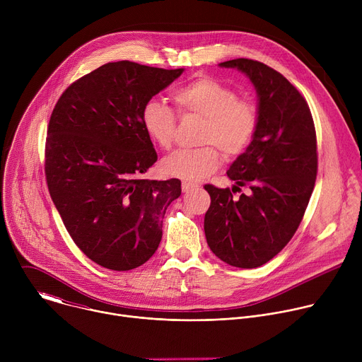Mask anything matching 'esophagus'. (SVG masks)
<instances>
[{"instance_id":"esophagus-1","label":"esophagus","mask_w":362,"mask_h":362,"mask_svg":"<svg viewBox=\"0 0 362 362\" xmlns=\"http://www.w3.org/2000/svg\"><path fill=\"white\" fill-rule=\"evenodd\" d=\"M199 185L197 183H193V182H183L182 183V190L183 192H192L194 189H197Z\"/></svg>"}]
</instances>
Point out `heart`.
Wrapping results in <instances>:
<instances>
[{
    "label": "heart",
    "mask_w": 362,
    "mask_h": 362,
    "mask_svg": "<svg viewBox=\"0 0 362 362\" xmlns=\"http://www.w3.org/2000/svg\"><path fill=\"white\" fill-rule=\"evenodd\" d=\"M182 116L204 119L197 148H180L166 156L162 172L183 180H200L214 173L221 163L219 148L226 158L240 154L257 129V110L252 103L239 100L235 90L208 76H202L177 88L173 94ZM141 123L150 140L168 150L176 137L177 117L166 103L151 98L143 106ZM218 148L216 149V147Z\"/></svg>",
    "instance_id": "heart-1"
}]
</instances>
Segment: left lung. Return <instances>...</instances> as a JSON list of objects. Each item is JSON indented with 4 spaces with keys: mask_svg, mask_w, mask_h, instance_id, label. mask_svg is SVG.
<instances>
[{
    "mask_svg": "<svg viewBox=\"0 0 362 362\" xmlns=\"http://www.w3.org/2000/svg\"><path fill=\"white\" fill-rule=\"evenodd\" d=\"M219 66L236 69L250 80L259 122L252 141L226 172L250 192L233 199V189L206 185L211 206L204 235L221 261L252 269L278 255L303 218L317 179V134L308 103L281 73L249 59Z\"/></svg>",
    "mask_w": 362,
    "mask_h": 362,
    "instance_id": "8db88e82",
    "label": "left lung"
}]
</instances>
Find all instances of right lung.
<instances>
[{
  "mask_svg": "<svg viewBox=\"0 0 362 362\" xmlns=\"http://www.w3.org/2000/svg\"><path fill=\"white\" fill-rule=\"evenodd\" d=\"M183 71L107 63L74 81L51 115L49 196L74 243L103 268L147 262L162 240L168 206L182 193L179 179H141L158 160L141 110Z\"/></svg>",
  "mask_w": 362,
  "mask_h": 362,
  "instance_id": "right-lung-1",
  "label": "right lung"
}]
</instances>
